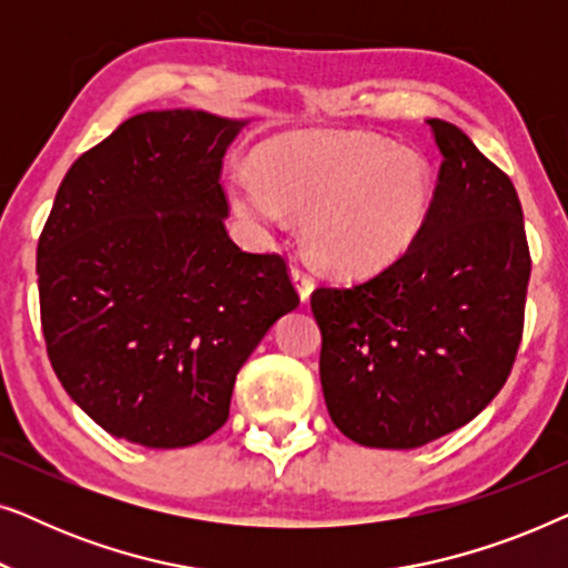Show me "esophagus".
<instances>
[{"label": "esophagus", "mask_w": 568, "mask_h": 568, "mask_svg": "<svg viewBox=\"0 0 568 568\" xmlns=\"http://www.w3.org/2000/svg\"><path fill=\"white\" fill-rule=\"evenodd\" d=\"M292 278H294V284H297V292H300L302 302H307L310 294H313V290H315V278L310 276L305 268H300V266L292 268Z\"/></svg>", "instance_id": "1"}]
</instances>
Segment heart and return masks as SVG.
<instances>
[{"instance_id":"heart-1","label":"heart","mask_w":568,"mask_h":568,"mask_svg":"<svg viewBox=\"0 0 568 568\" xmlns=\"http://www.w3.org/2000/svg\"><path fill=\"white\" fill-rule=\"evenodd\" d=\"M232 206L255 227L305 220L307 251L348 276L393 266L422 235L434 175L418 152L367 134L278 139L261 152L258 173L232 175Z\"/></svg>"}]
</instances>
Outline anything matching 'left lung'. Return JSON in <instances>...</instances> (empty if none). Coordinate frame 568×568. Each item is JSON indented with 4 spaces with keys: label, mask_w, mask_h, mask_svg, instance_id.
<instances>
[{
    "label": "left lung",
    "mask_w": 568,
    "mask_h": 568,
    "mask_svg": "<svg viewBox=\"0 0 568 568\" xmlns=\"http://www.w3.org/2000/svg\"><path fill=\"white\" fill-rule=\"evenodd\" d=\"M426 224L408 253L310 297L333 424L364 447L414 449L476 418L507 383L525 328L530 247L509 175L453 123Z\"/></svg>",
    "instance_id": "left-lung-1"
}]
</instances>
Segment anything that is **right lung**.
Masks as SVG:
<instances>
[{
    "mask_svg": "<svg viewBox=\"0 0 568 568\" xmlns=\"http://www.w3.org/2000/svg\"><path fill=\"white\" fill-rule=\"evenodd\" d=\"M245 121L150 111L69 168L38 240L51 367L108 434L173 449L230 416L240 367L300 305L278 253L224 227L222 158Z\"/></svg>",
    "mask_w": 568,
    "mask_h": 568,
    "instance_id": "right-lung-1",
    "label": "right lung"
}]
</instances>
